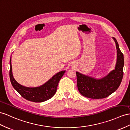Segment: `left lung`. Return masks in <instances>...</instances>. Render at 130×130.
<instances>
[{"instance_id":"left-lung-1","label":"left lung","mask_w":130,"mask_h":130,"mask_svg":"<svg viewBox=\"0 0 130 130\" xmlns=\"http://www.w3.org/2000/svg\"><path fill=\"white\" fill-rule=\"evenodd\" d=\"M117 50V61L115 69L101 79H96L76 72L77 88L84 97L92 99H102L116 91L121 84L124 65V55L119 48L116 39L112 37Z\"/></svg>"}]
</instances>
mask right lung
I'll use <instances>...</instances> for the list:
<instances>
[{
    "label": "right lung",
    "mask_w": 130,
    "mask_h": 130,
    "mask_svg": "<svg viewBox=\"0 0 130 130\" xmlns=\"http://www.w3.org/2000/svg\"><path fill=\"white\" fill-rule=\"evenodd\" d=\"M11 59L10 58V79L13 87L23 98L31 102L40 103L47 101L54 95L57 89L59 82L65 72V70L57 73L41 86L37 87H27L19 84L13 77Z\"/></svg>",
    "instance_id": "1"
}]
</instances>
